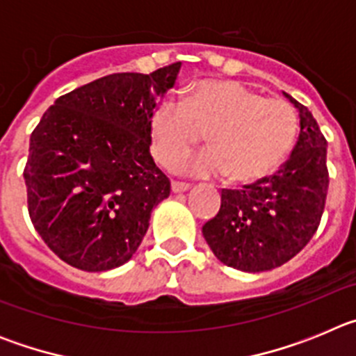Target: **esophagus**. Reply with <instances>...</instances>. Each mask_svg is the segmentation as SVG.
I'll return each instance as SVG.
<instances>
[{
	"label": "esophagus",
	"instance_id": "obj_1",
	"mask_svg": "<svg viewBox=\"0 0 356 356\" xmlns=\"http://www.w3.org/2000/svg\"><path fill=\"white\" fill-rule=\"evenodd\" d=\"M171 188H172V193L178 194V193H185V191H188L191 185L185 184V181H171Z\"/></svg>",
	"mask_w": 356,
	"mask_h": 356
}]
</instances>
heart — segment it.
Instances as JSON below:
<instances>
[{"label": "heart", "mask_w": 356, "mask_h": 356, "mask_svg": "<svg viewBox=\"0 0 356 356\" xmlns=\"http://www.w3.org/2000/svg\"><path fill=\"white\" fill-rule=\"evenodd\" d=\"M207 131L209 149L187 156L175 169L193 176H225L250 184L284 162L298 131L287 102L264 97L237 81L205 80L185 102L168 97L151 115V149L169 168L196 146Z\"/></svg>", "instance_id": "heart-1"}]
</instances>
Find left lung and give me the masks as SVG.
I'll return each instance as SVG.
<instances>
[{
	"instance_id": "obj_1",
	"label": "left lung",
	"mask_w": 356,
	"mask_h": 356,
	"mask_svg": "<svg viewBox=\"0 0 356 356\" xmlns=\"http://www.w3.org/2000/svg\"><path fill=\"white\" fill-rule=\"evenodd\" d=\"M300 112V137L287 162L242 188H222L221 209L203 225V237L225 266L262 273L284 266L317 232L328 193L326 139L307 106L284 92Z\"/></svg>"
}]
</instances>
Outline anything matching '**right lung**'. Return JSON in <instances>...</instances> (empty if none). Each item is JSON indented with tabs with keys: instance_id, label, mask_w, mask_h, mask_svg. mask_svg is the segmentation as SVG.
<instances>
[{
	"instance_id": "right-lung-1",
	"label": "right lung",
	"mask_w": 356,
	"mask_h": 356,
	"mask_svg": "<svg viewBox=\"0 0 356 356\" xmlns=\"http://www.w3.org/2000/svg\"><path fill=\"white\" fill-rule=\"evenodd\" d=\"M180 67L97 78L58 97L31 131L28 212L69 266L102 273L127 264L171 193L149 153L151 115Z\"/></svg>"
}]
</instances>
